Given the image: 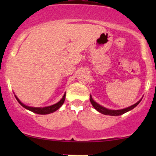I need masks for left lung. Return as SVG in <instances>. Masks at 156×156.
I'll return each instance as SVG.
<instances>
[{
  "label": "left lung",
  "mask_w": 156,
  "mask_h": 156,
  "mask_svg": "<svg viewBox=\"0 0 156 156\" xmlns=\"http://www.w3.org/2000/svg\"><path fill=\"white\" fill-rule=\"evenodd\" d=\"M141 101V99L139 101H138L136 103H135V104H133V105H131V106H130V107H128V108H126L121 109V110H110V109L104 108V107L101 106V105H100L99 104H98V103H97L96 102H94V101H93L92 96H90L91 103H92L93 107H94V108H95L96 110L98 111V112L101 113V114H105V115H111V116L122 115V114H125V113L129 112V111L132 110V109L135 108V107L136 106V105L139 104V103H140Z\"/></svg>",
  "instance_id": "left-lung-1"
}]
</instances>
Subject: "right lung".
Here are the masks:
<instances>
[{
  "label": "right lung",
  "instance_id": "right-lung-1",
  "mask_svg": "<svg viewBox=\"0 0 156 156\" xmlns=\"http://www.w3.org/2000/svg\"><path fill=\"white\" fill-rule=\"evenodd\" d=\"M65 95H66V94H64L63 98H62V100H61L59 102H58L57 103H55V104L52 105H51V106L44 107V108H35V107L27 106V105L23 104V103H21L17 97L15 96V98H16V99H17V101L19 102L20 104L22 105L23 107H24L25 108L28 109V110L31 111V112L36 113V114H51V113L55 112V111L58 110V109L61 106H62V104L64 103V101H65Z\"/></svg>",
  "mask_w": 156,
  "mask_h": 156
}]
</instances>
